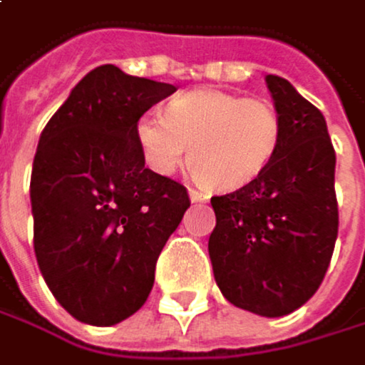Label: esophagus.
<instances>
[{
	"instance_id": "1",
	"label": "esophagus",
	"mask_w": 365,
	"mask_h": 365,
	"mask_svg": "<svg viewBox=\"0 0 365 365\" xmlns=\"http://www.w3.org/2000/svg\"><path fill=\"white\" fill-rule=\"evenodd\" d=\"M190 199H192V203H203V201H207L210 197H207L205 192H201V190L190 188Z\"/></svg>"
}]
</instances>
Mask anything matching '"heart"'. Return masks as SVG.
I'll use <instances>...</instances> for the list:
<instances>
[{"instance_id":"1","label":"heart","mask_w":365,"mask_h":365,"mask_svg":"<svg viewBox=\"0 0 365 365\" xmlns=\"http://www.w3.org/2000/svg\"><path fill=\"white\" fill-rule=\"evenodd\" d=\"M134 134L151 170L173 173L190 145L192 173L212 188L233 190L272 164L282 143V119L269 100L197 89L173 98L166 115H140Z\"/></svg>"}]
</instances>
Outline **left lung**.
I'll use <instances>...</instances> for the list:
<instances>
[{"label":"left lung","instance_id":"left-lung-1","mask_svg":"<svg viewBox=\"0 0 365 365\" xmlns=\"http://www.w3.org/2000/svg\"><path fill=\"white\" fill-rule=\"evenodd\" d=\"M265 81L282 119V143L257 179L212 197L210 257L233 306L284 317L317 293L334 255L336 151L323 113L287 78Z\"/></svg>","mask_w":365,"mask_h":365}]
</instances>
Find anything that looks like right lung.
I'll list each match as a JSON object with an SVG mask.
<instances>
[{"label": "right lung", "instance_id": "add662e5", "mask_svg": "<svg viewBox=\"0 0 365 365\" xmlns=\"http://www.w3.org/2000/svg\"><path fill=\"white\" fill-rule=\"evenodd\" d=\"M175 85L106 63L40 134L31 170L34 250L55 299L81 323L115 325L149 297L155 261L190 197L145 168L136 121Z\"/></svg>", "mask_w": 365, "mask_h": 365}]
</instances>
